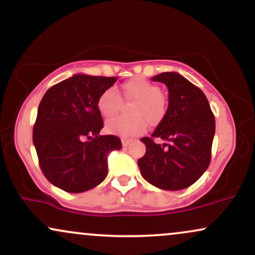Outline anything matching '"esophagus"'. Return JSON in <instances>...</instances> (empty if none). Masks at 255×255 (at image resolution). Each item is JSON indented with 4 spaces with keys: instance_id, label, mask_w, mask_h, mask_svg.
I'll list each match as a JSON object with an SVG mask.
<instances>
[{
    "instance_id": "obj_1",
    "label": "esophagus",
    "mask_w": 255,
    "mask_h": 255,
    "mask_svg": "<svg viewBox=\"0 0 255 255\" xmlns=\"http://www.w3.org/2000/svg\"><path fill=\"white\" fill-rule=\"evenodd\" d=\"M121 141H122V146H124V147H127V146L131 142V140L130 139H127V137H122Z\"/></svg>"
}]
</instances>
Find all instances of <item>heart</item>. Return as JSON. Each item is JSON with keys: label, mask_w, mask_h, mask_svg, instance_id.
<instances>
[{"label": "heart", "mask_w": 255, "mask_h": 255, "mask_svg": "<svg viewBox=\"0 0 255 255\" xmlns=\"http://www.w3.org/2000/svg\"><path fill=\"white\" fill-rule=\"evenodd\" d=\"M126 101L135 103L130 110L133 119L114 118L105 124V130L114 135L133 136L144 133L147 122L157 126L165 118L168 98L160 87L144 78L135 77L126 81L122 86ZM122 105V97L116 87H109L99 95L97 108L105 119L113 118Z\"/></svg>", "instance_id": "heart-1"}]
</instances>
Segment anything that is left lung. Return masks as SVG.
Returning <instances> with one entry per match:
<instances>
[{
  "mask_svg": "<svg viewBox=\"0 0 255 255\" xmlns=\"http://www.w3.org/2000/svg\"><path fill=\"white\" fill-rule=\"evenodd\" d=\"M152 80L168 87V111L152 135L141 137L146 152L137 165L147 182L165 191H180L209 168L215 116L203 91L178 73H160ZM156 137L169 144H156Z\"/></svg>",
  "mask_w": 255,
  "mask_h": 255,
  "instance_id": "obj_1",
  "label": "left lung"
}]
</instances>
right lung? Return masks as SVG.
I'll return each mask as SVG.
<instances>
[{"instance_id": "right-lung-1", "label": "right lung", "mask_w": 255, "mask_h": 255, "mask_svg": "<svg viewBox=\"0 0 255 255\" xmlns=\"http://www.w3.org/2000/svg\"><path fill=\"white\" fill-rule=\"evenodd\" d=\"M114 77L75 74L50 87L38 107L33 144L44 176L58 188L81 193L108 175V154L122 147L115 135H99L103 119L99 95Z\"/></svg>"}]
</instances>
